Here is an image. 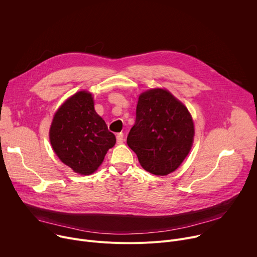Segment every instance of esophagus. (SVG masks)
<instances>
[{"label":"esophagus","instance_id":"obj_1","mask_svg":"<svg viewBox=\"0 0 257 257\" xmlns=\"http://www.w3.org/2000/svg\"><path fill=\"white\" fill-rule=\"evenodd\" d=\"M124 143V134L123 133H118L116 134V144H123Z\"/></svg>","mask_w":257,"mask_h":257}]
</instances>
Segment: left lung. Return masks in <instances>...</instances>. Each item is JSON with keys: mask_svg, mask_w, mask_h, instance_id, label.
Masks as SVG:
<instances>
[{"mask_svg": "<svg viewBox=\"0 0 257 257\" xmlns=\"http://www.w3.org/2000/svg\"><path fill=\"white\" fill-rule=\"evenodd\" d=\"M194 135L190 111L168 90L156 88L139 95L127 145L145 170L158 176L175 171L189 155Z\"/></svg>", "mask_w": 257, "mask_h": 257, "instance_id": "8db88e82", "label": "left lung"}]
</instances>
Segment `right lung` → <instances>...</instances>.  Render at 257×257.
I'll use <instances>...</instances> for the list:
<instances>
[{"label": "right lung", "mask_w": 257, "mask_h": 257, "mask_svg": "<svg viewBox=\"0 0 257 257\" xmlns=\"http://www.w3.org/2000/svg\"><path fill=\"white\" fill-rule=\"evenodd\" d=\"M49 138L60 161L82 175L96 171L115 144V136L95 111L88 91L77 92L57 109Z\"/></svg>", "instance_id": "obj_1"}]
</instances>
